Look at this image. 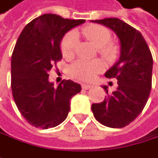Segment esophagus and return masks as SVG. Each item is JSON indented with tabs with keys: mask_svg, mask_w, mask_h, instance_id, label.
Masks as SVG:
<instances>
[{
	"mask_svg": "<svg viewBox=\"0 0 158 158\" xmlns=\"http://www.w3.org/2000/svg\"><path fill=\"white\" fill-rule=\"evenodd\" d=\"M92 87V85H89V84H81V88L83 89H89Z\"/></svg>",
	"mask_w": 158,
	"mask_h": 158,
	"instance_id": "1",
	"label": "esophagus"
}]
</instances>
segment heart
<instances>
[{
    "label": "heart",
    "instance_id": "obj_1",
    "mask_svg": "<svg viewBox=\"0 0 158 158\" xmlns=\"http://www.w3.org/2000/svg\"><path fill=\"white\" fill-rule=\"evenodd\" d=\"M81 34L88 41L91 42L98 48L99 54L106 59H112L117 54V46L108 42L111 39V33L108 29L101 25L92 24L81 30ZM78 45V36L75 32H69L63 38L60 50L64 58H72ZM104 69V63L99 60H79L70 66L69 74L75 79L89 81L93 79L97 74Z\"/></svg>",
    "mask_w": 158,
    "mask_h": 158
}]
</instances>
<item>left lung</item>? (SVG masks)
<instances>
[{
    "mask_svg": "<svg viewBox=\"0 0 158 158\" xmlns=\"http://www.w3.org/2000/svg\"><path fill=\"white\" fill-rule=\"evenodd\" d=\"M111 29L120 41L118 61L105 73L118 79L117 90L100 103L91 106L95 118L113 128L124 127L135 120L145 108L152 87L153 58L144 37L135 28L118 18L92 21Z\"/></svg>",
    "mask_w": 158,
    "mask_h": 158,
    "instance_id": "obj_1",
    "label": "left lung"
}]
</instances>
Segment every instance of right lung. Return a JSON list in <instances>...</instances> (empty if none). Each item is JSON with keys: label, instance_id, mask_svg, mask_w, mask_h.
I'll use <instances>...</instances> for the list:
<instances>
[{"label": "right lung", "instance_id": "obj_1", "mask_svg": "<svg viewBox=\"0 0 158 158\" xmlns=\"http://www.w3.org/2000/svg\"><path fill=\"white\" fill-rule=\"evenodd\" d=\"M84 22L43 14L28 23L18 38L11 56V91L21 114L35 127L48 129L62 123L71 98L81 90L79 84L69 79L54 88L49 71L62 59L63 36Z\"/></svg>", "mask_w": 158, "mask_h": 158}]
</instances>
